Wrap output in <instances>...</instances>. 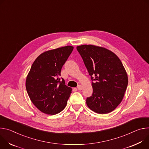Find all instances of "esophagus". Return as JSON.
Here are the masks:
<instances>
[{
	"label": "esophagus",
	"instance_id": "esophagus-1",
	"mask_svg": "<svg viewBox=\"0 0 149 149\" xmlns=\"http://www.w3.org/2000/svg\"><path fill=\"white\" fill-rule=\"evenodd\" d=\"M82 88H83V87H82L81 85H79V86H77V89L79 90V91H81V90L82 89Z\"/></svg>",
	"mask_w": 149,
	"mask_h": 149
}]
</instances>
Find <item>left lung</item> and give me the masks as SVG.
Wrapping results in <instances>:
<instances>
[{
    "label": "left lung",
    "mask_w": 149,
    "mask_h": 149,
    "mask_svg": "<svg viewBox=\"0 0 149 149\" xmlns=\"http://www.w3.org/2000/svg\"><path fill=\"white\" fill-rule=\"evenodd\" d=\"M91 76L93 93L86 104L93 111L108 113L121 102L128 85V76L118 56L109 49L94 45L76 47Z\"/></svg>",
    "instance_id": "1"
}]
</instances>
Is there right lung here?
<instances>
[{
	"mask_svg": "<svg viewBox=\"0 0 149 149\" xmlns=\"http://www.w3.org/2000/svg\"><path fill=\"white\" fill-rule=\"evenodd\" d=\"M73 49V46L67 45L46 51L32 64L26 79V89L33 104L43 113L57 114L67 104L72 89L59 77Z\"/></svg>",
	"mask_w": 149,
	"mask_h": 149,
	"instance_id": "add662e5",
	"label": "right lung"
}]
</instances>
